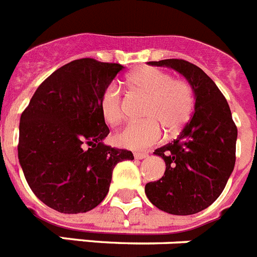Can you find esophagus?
I'll use <instances>...</instances> for the list:
<instances>
[{
    "label": "esophagus",
    "instance_id": "esophagus-1",
    "mask_svg": "<svg viewBox=\"0 0 257 257\" xmlns=\"http://www.w3.org/2000/svg\"><path fill=\"white\" fill-rule=\"evenodd\" d=\"M148 157L146 153H135V158L136 159H145Z\"/></svg>",
    "mask_w": 257,
    "mask_h": 257
}]
</instances>
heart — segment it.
<instances>
[{"label":"heart","instance_id":"heart-1","mask_svg":"<svg viewBox=\"0 0 257 257\" xmlns=\"http://www.w3.org/2000/svg\"><path fill=\"white\" fill-rule=\"evenodd\" d=\"M125 83L133 92L144 96L141 122H133L118 131L115 144L131 150H142L154 145L165 132L167 139L176 137L191 120L195 108L192 87L185 81L174 79L161 69L145 66L129 73ZM103 118L111 125L122 117L121 95L116 85L103 91L99 102Z\"/></svg>","mask_w":257,"mask_h":257}]
</instances>
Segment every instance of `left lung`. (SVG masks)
<instances>
[{
	"mask_svg": "<svg viewBox=\"0 0 257 257\" xmlns=\"http://www.w3.org/2000/svg\"><path fill=\"white\" fill-rule=\"evenodd\" d=\"M182 74L195 95V111L180 135L155 155L166 163L165 175L145 185L153 205L166 213L189 215L219 197L235 166L238 129L227 100L198 66L184 60L150 61Z\"/></svg>",
	"mask_w": 257,
	"mask_h": 257,
	"instance_id": "8db88e82",
	"label": "left lung"
}]
</instances>
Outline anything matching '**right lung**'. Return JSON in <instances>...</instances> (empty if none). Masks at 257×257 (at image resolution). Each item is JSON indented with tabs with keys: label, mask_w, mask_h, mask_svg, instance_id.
<instances>
[{
	"label": "right lung",
	"mask_w": 257,
	"mask_h": 257,
	"mask_svg": "<svg viewBox=\"0 0 257 257\" xmlns=\"http://www.w3.org/2000/svg\"><path fill=\"white\" fill-rule=\"evenodd\" d=\"M124 66L74 60L39 86L19 122L18 159L36 197L65 214L86 213L108 193L118 162L132 152L104 145L99 102Z\"/></svg>",
	"instance_id": "obj_1"
}]
</instances>
